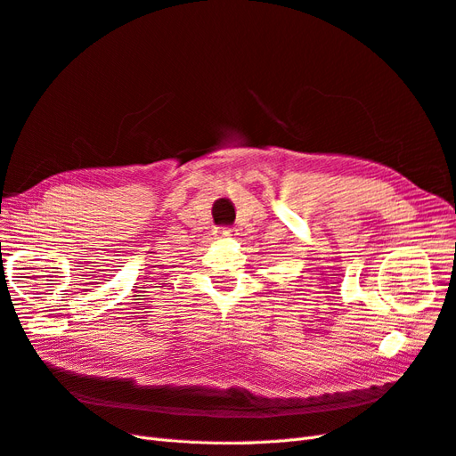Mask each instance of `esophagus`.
I'll return each mask as SVG.
<instances>
[{"label":"esophagus","mask_w":456,"mask_h":456,"mask_svg":"<svg viewBox=\"0 0 456 456\" xmlns=\"http://www.w3.org/2000/svg\"><path fill=\"white\" fill-rule=\"evenodd\" d=\"M232 232H235V229H232V227H217V229H216V235L221 237V239L232 237Z\"/></svg>","instance_id":"obj_1"}]
</instances>
